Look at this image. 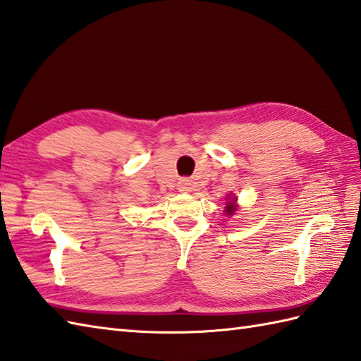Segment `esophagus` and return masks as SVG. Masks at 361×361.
Wrapping results in <instances>:
<instances>
[{"mask_svg":"<svg viewBox=\"0 0 361 361\" xmlns=\"http://www.w3.org/2000/svg\"><path fill=\"white\" fill-rule=\"evenodd\" d=\"M190 180L188 179H182L180 182H179V190L180 191H190Z\"/></svg>","mask_w":361,"mask_h":361,"instance_id":"34e87169","label":"esophagus"}]
</instances>
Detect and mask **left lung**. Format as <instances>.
Here are the masks:
<instances>
[{"label":"left lung","instance_id":"left-lung-1","mask_svg":"<svg viewBox=\"0 0 361 361\" xmlns=\"http://www.w3.org/2000/svg\"><path fill=\"white\" fill-rule=\"evenodd\" d=\"M235 202H233V199H231V201L227 204V207H226V212H227V214H235V212H236V207L233 205Z\"/></svg>","mask_w":361,"mask_h":361}]
</instances>
